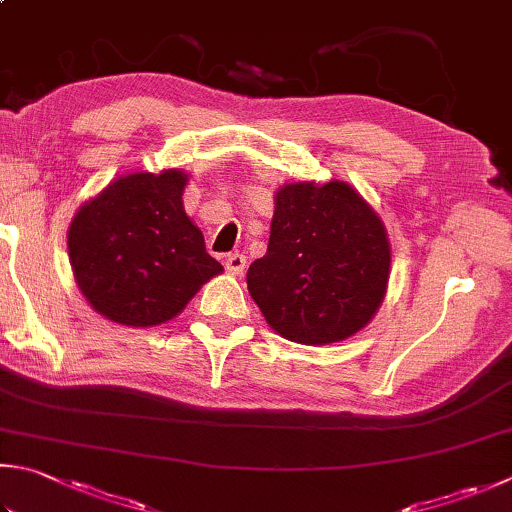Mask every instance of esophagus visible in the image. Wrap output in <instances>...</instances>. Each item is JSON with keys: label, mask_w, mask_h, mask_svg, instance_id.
<instances>
[{"label": "esophagus", "mask_w": 512, "mask_h": 512, "mask_svg": "<svg viewBox=\"0 0 512 512\" xmlns=\"http://www.w3.org/2000/svg\"><path fill=\"white\" fill-rule=\"evenodd\" d=\"M245 267H247V258L243 254H229L225 258V269L229 274H234V276L243 274Z\"/></svg>", "instance_id": "obj_1"}]
</instances>
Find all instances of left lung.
Masks as SVG:
<instances>
[{"instance_id": "8db88e82", "label": "left lung", "mask_w": 512, "mask_h": 512, "mask_svg": "<svg viewBox=\"0 0 512 512\" xmlns=\"http://www.w3.org/2000/svg\"><path fill=\"white\" fill-rule=\"evenodd\" d=\"M390 263L383 220L352 185L287 182L274 196L267 252L249 265L247 289L283 339L330 345L379 312Z\"/></svg>"}]
</instances>
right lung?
<instances>
[{"label":"right lung","instance_id":"add662e5","mask_svg":"<svg viewBox=\"0 0 512 512\" xmlns=\"http://www.w3.org/2000/svg\"><path fill=\"white\" fill-rule=\"evenodd\" d=\"M187 182L180 169L124 173L75 211L71 269L100 316L127 327L162 325L223 274L182 205Z\"/></svg>","mask_w":512,"mask_h":512}]
</instances>
